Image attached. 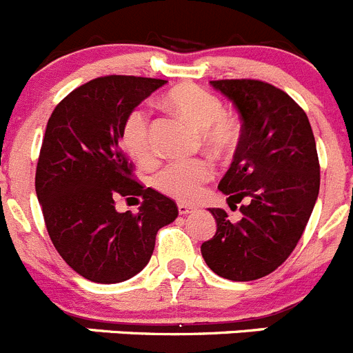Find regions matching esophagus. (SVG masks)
I'll return each mask as SVG.
<instances>
[{"mask_svg": "<svg viewBox=\"0 0 353 353\" xmlns=\"http://www.w3.org/2000/svg\"><path fill=\"white\" fill-rule=\"evenodd\" d=\"M177 210H179V214L181 216H186V214H190V212H193V207H190V205H186V203H177Z\"/></svg>", "mask_w": 353, "mask_h": 353, "instance_id": "esophagus-1", "label": "esophagus"}]
</instances>
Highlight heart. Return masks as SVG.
<instances>
[{
  "label": "heart",
  "mask_w": 353,
  "mask_h": 353,
  "mask_svg": "<svg viewBox=\"0 0 353 353\" xmlns=\"http://www.w3.org/2000/svg\"><path fill=\"white\" fill-rule=\"evenodd\" d=\"M169 104L192 121L200 130L202 144L216 157H225L239 143V123L223 108V102L212 92L199 85H181L169 94ZM121 143L132 158L139 163L153 160L150 136V113L139 106L127 114L121 127ZM212 174V165L205 158L172 161L153 177L158 192L179 202H193L202 193L205 181Z\"/></svg>",
  "instance_id": "1"
}]
</instances>
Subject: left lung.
<instances>
[{
  "mask_svg": "<svg viewBox=\"0 0 353 353\" xmlns=\"http://www.w3.org/2000/svg\"><path fill=\"white\" fill-rule=\"evenodd\" d=\"M242 118V137L219 190L240 203L232 223L210 209L216 235L202 243L207 266L223 279L256 281L294 251L321 188L317 146L305 111L281 88L258 80L210 81ZM236 207V205H235Z\"/></svg>",
  "mask_w": 353,
  "mask_h": 353,
  "instance_id": "8db88e82",
  "label": "left lung"
}]
</instances>
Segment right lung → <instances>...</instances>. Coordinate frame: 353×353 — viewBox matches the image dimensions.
Instances as JSON below:
<instances>
[{
    "label": "right lung",
    "instance_id": "right-lung-1",
    "mask_svg": "<svg viewBox=\"0 0 353 353\" xmlns=\"http://www.w3.org/2000/svg\"><path fill=\"white\" fill-rule=\"evenodd\" d=\"M165 80L102 77L62 99L52 113L36 167V195L59 254L99 284L132 279L150 263L161 226L177 217L169 196L132 179L121 127ZM118 196H141L140 212L118 213Z\"/></svg>",
    "mask_w": 353,
    "mask_h": 353
}]
</instances>
